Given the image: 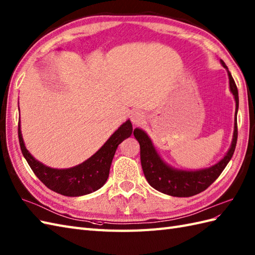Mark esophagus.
Segmentation results:
<instances>
[{
	"mask_svg": "<svg viewBox=\"0 0 255 255\" xmlns=\"http://www.w3.org/2000/svg\"><path fill=\"white\" fill-rule=\"evenodd\" d=\"M144 120H145L144 114L142 113L141 111H133L131 115H130V121H131V123L135 126L141 125V124L144 122Z\"/></svg>",
	"mask_w": 255,
	"mask_h": 255,
	"instance_id": "34e87169",
	"label": "esophagus"
}]
</instances>
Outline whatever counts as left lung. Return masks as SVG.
Instances as JSON below:
<instances>
[{"instance_id":"left-lung-1","label":"left lung","mask_w":255,"mask_h":255,"mask_svg":"<svg viewBox=\"0 0 255 255\" xmlns=\"http://www.w3.org/2000/svg\"><path fill=\"white\" fill-rule=\"evenodd\" d=\"M221 64L227 70L229 89L236 101L235 126L232 144L221 161H218L213 166L197 170L175 168L166 162H164V159L157 153L152 140L144 130L140 128H135L133 130L134 138L138 140L140 144L141 166L143 169L145 178L149 185L159 192L179 198L192 197V195L202 192L218 178L224 168L227 166L230 158L233 157L237 144V138H238V128H237V113H238L239 108L238 89H237L235 80L226 64L223 60H221Z\"/></svg>"}]
</instances>
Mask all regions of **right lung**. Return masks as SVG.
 Segmentation results:
<instances>
[{
	"instance_id": "add662e5",
	"label": "right lung",
	"mask_w": 255,
	"mask_h": 255,
	"mask_svg": "<svg viewBox=\"0 0 255 255\" xmlns=\"http://www.w3.org/2000/svg\"><path fill=\"white\" fill-rule=\"evenodd\" d=\"M132 133V125L129 120L118 127L109 140L81 164L70 168H52L35 159L27 150L18 123V138L23 157L34 175L54 192L66 197H81L99 190L109 178L112 161L117 146Z\"/></svg>"
}]
</instances>
